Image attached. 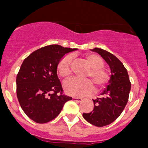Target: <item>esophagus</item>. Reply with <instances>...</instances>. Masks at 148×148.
<instances>
[{"mask_svg": "<svg viewBox=\"0 0 148 148\" xmlns=\"http://www.w3.org/2000/svg\"><path fill=\"white\" fill-rule=\"evenodd\" d=\"M72 99L74 101V102H82V99H81V98H79V97H73Z\"/></svg>", "mask_w": 148, "mask_h": 148, "instance_id": "obj_1", "label": "esophagus"}]
</instances>
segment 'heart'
I'll return each instance as SVG.
<instances>
[{
  "instance_id": "b5f03b06",
  "label": "heart",
  "mask_w": 148,
  "mask_h": 148,
  "mask_svg": "<svg viewBox=\"0 0 148 148\" xmlns=\"http://www.w3.org/2000/svg\"><path fill=\"white\" fill-rule=\"evenodd\" d=\"M71 55H66L58 62L57 70L60 75L67 78L71 74ZM86 60L90 69L86 74V77L89 79H79L73 78L66 81L63 85L66 93L74 97H82L91 94L94 88L96 91L103 89L108 85L110 79L108 74L103 69L104 62L99 55L88 54L86 55Z\"/></svg>"
}]
</instances>
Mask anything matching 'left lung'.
<instances>
[{
  "instance_id": "8db88e82",
  "label": "left lung",
  "mask_w": 148,
  "mask_h": 148,
  "mask_svg": "<svg viewBox=\"0 0 148 148\" xmlns=\"http://www.w3.org/2000/svg\"><path fill=\"white\" fill-rule=\"evenodd\" d=\"M101 55L111 70V76L107 88L101 97L93 99L94 110L82 116L87 122L97 127L110 125L120 116L127 105L130 84L127 69L114 54L99 48L91 50Z\"/></svg>"
}]
</instances>
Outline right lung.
I'll return each instance as SVG.
<instances>
[{
	"instance_id": "add662e5",
	"label": "right lung",
	"mask_w": 148,
	"mask_h": 148,
	"mask_svg": "<svg viewBox=\"0 0 148 148\" xmlns=\"http://www.w3.org/2000/svg\"><path fill=\"white\" fill-rule=\"evenodd\" d=\"M75 50L50 45L34 51L23 62L16 78L17 97L21 108L34 122L53 120L72 99L63 94L57 66L65 54Z\"/></svg>"
}]
</instances>
